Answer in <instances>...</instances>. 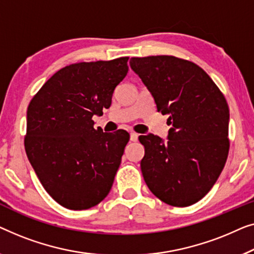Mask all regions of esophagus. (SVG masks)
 <instances>
[{"label":"esophagus","instance_id":"34e87169","mask_svg":"<svg viewBox=\"0 0 254 254\" xmlns=\"http://www.w3.org/2000/svg\"><path fill=\"white\" fill-rule=\"evenodd\" d=\"M138 137H139V135L135 133V132H131V133H130V140L131 141H137Z\"/></svg>","mask_w":254,"mask_h":254}]
</instances>
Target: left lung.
Returning a JSON list of instances; mask_svg holds the SVG:
<instances>
[{"label": "left lung", "instance_id": "8db88e82", "mask_svg": "<svg viewBox=\"0 0 254 254\" xmlns=\"http://www.w3.org/2000/svg\"><path fill=\"white\" fill-rule=\"evenodd\" d=\"M130 66L168 115L167 140L148 133L140 168L145 183L168 205L190 206L208 193L229 152V108L197 64L174 56L132 57Z\"/></svg>", "mask_w": 254, "mask_h": 254}]
</instances>
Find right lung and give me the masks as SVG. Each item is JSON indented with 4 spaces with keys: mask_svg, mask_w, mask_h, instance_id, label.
<instances>
[{
    "mask_svg": "<svg viewBox=\"0 0 254 254\" xmlns=\"http://www.w3.org/2000/svg\"><path fill=\"white\" fill-rule=\"evenodd\" d=\"M128 57L81 62L57 71L27 108L25 151L42 187L61 206L81 210L108 195L130 135L94 128L112 105Z\"/></svg>",
    "mask_w": 254,
    "mask_h": 254,
    "instance_id": "obj_1",
    "label": "right lung"
}]
</instances>
